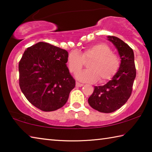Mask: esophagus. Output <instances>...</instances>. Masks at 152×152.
<instances>
[{
    "label": "esophagus",
    "instance_id": "34e87169",
    "mask_svg": "<svg viewBox=\"0 0 152 152\" xmlns=\"http://www.w3.org/2000/svg\"><path fill=\"white\" fill-rule=\"evenodd\" d=\"M83 85H84L83 84L80 83V82H76V86L77 87H81V86H82Z\"/></svg>",
    "mask_w": 152,
    "mask_h": 152
}]
</instances>
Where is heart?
<instances>
[{
    "label": "heart",
    "instance_id": "b5f03b06",
    "mask_svg": "<svg viewBox=\"0 0 152 152\" xmlns=\"http://www.w3.org/2000/svg\"><path fill=\"white\" fill-rule=\"evenodd\" d=\"M90 61L88 69L76 74V78L82 82H105L111 79L120 67V58L106 43H99L86 48L81 54L76 51H72L68 56L69 70L76 74Z\"/></svg>",
    "mask_w": 152,
    "mask_h": 152
}]
</instances>
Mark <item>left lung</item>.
<instances>
[{
  "mask_svg": "<svg viewBox=\"0 0 152 152\" xmlns=\"http://www.w3.org/2000/svg\"><path fill=\"white\" fill-rule=\"evenodd\" d=\"M119 51L120 68L111 80L104 86H94L88 98V103L98 111L105 113L114 112L120 109L130 97L133 82L136 76V69L133 51L127 43L119 38L108 36Z\"/></svg>",
  "mask_w": 152,
  "mask_h": 152,
  "instance_id": "left-lung-1",
  "label": "left lung"
}]
</instances>
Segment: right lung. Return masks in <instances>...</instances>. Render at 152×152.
<instances>
[{"mask_svg": "<svg viewBox=\"0 0 152 152\" xmlns=\"http://www.w3.org/2000/svg\"><path fill=\"white\" fill-rule=\"evenodd\" d=\"M68 51L46 42L27 48L19 63V86L33 106L53 111L68 101L75 80L66 66Z\"/></svg>", "mask_w": 152, "mask_h": 152, "instance_id": "right-lung-1", "label": "right lung"}]
</instances>
